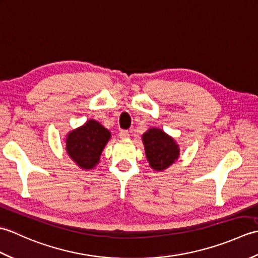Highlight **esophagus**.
Segmentation results:
<instances>
[{
	"instance_id": "obj_1",
	"label": "esophagus",
	"mask_w": 258,
	"mask_h": 258,
	"mask_svg": "<svg viewBox=\"0 0 258 258\" xmlns=\"http://www.w3.org/2000/svg\"><path fill=\"white\" fill-rule=\"evenodd\" d=\"M118 136H119V139H122V140L128 139L130 138V132H128V131H126V130H122L118 133Z\"/></svg>"
}]
</instances>
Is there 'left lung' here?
I'll list each match as a JSON object with an SVG mask.
<instances>
[{"mask_svg": "<svg viewBox=\"0 0 258 258\" xmlns=\"http://www.w3.org/2000/svg\"><path fill=\"white\" fill-rule=\"evenodd\" d=\"M143 143L147 161L151 167L157 171H163L172 165L179 155L178 146L162 130L151 128L147 131L143 135Z\"/></svg>", "mask_w": 258, "mask_h": 258, "instance_id": "8db88e82", "label": "left lung"}]
</instances>
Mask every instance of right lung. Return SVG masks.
<instances>
[{
	"instance_id": "obj_1",
	"label": "right lung",
	"mask_w": 258,
	"mask_h": 258,
	"mask_svg": "<svg viewBox=\"0 0 258 258\" xmlns=\"http://www.w3.org/2000/svg\"><path fill=\"white\" fill-rule=\"evenodd\" d=\"M111 133L96 122L90 119L82 127L74 130L68 136L67 151L70 157L82 168H93L107 143Z\"/></svg>"
}]
</instances>
